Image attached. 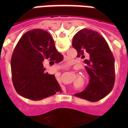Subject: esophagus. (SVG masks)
<instances>
[{"label":"esophagus","instance_id":"esophagus-1","mask_svg":"<svg viewBox=\"0 0 128 128\" xmlns=\"http://www.w3.org/2000/svg\"><path fill=\"white\" fill-rule=\"evenodd\" d=\"M59 69H60V70H64L63 68H59Z\"/></svg>","mask_w":128,"mask_h":128}]
</instances>
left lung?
Wrapping results in <instances>:
<instances>
[{"instance_id": "left-lung-1", "label": "left lung", "mask_w": 128, "mask_h": 128, "mask_svg": "<svg viewBox=\"0 0 128 128\" xmlns=\"http://www.w3.org/2000/svg\"><path fill=\"white\" fill-rule=\"evenodd\" d=\"M72 46L78 51V58L84 63L90 76L88 86L75 96L90 102H98L112 90L115 80L114 58L104 38L89 29L79 31L73 37Z\"/></svg>"}]
</instances>
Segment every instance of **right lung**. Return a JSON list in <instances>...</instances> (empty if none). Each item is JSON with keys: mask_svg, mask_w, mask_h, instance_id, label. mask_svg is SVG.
<instances>
[{"mask_svg": "<svg viewBox=\"0 0 128 128\" xmlns=\"http://www.w3.org/2000/svg\"><path fill=\"white\" fill-rule=\"evenodd\" d=\"M63 58L47 32L36 29L26 32L17 43L11 60L12 78L16 91L34 101L61 92L55 75L46 72L43 64L49 62L53 65Z\"/></svg>", "mask_w": 128, "mask_h": 128, "instance_id": "right-lung-1", "label": "right lung"}]
</instances>
